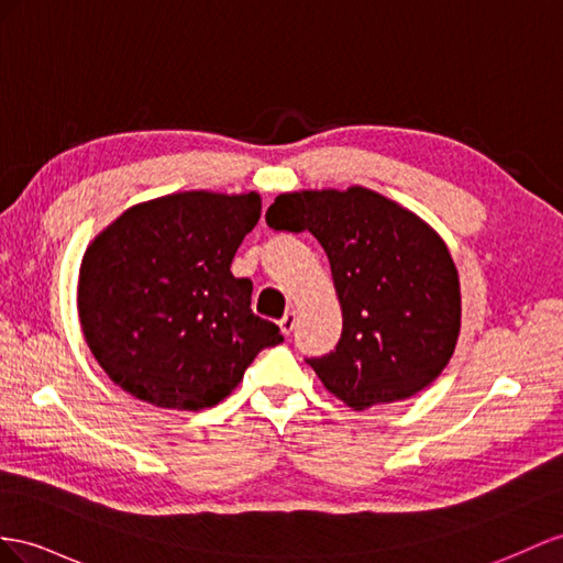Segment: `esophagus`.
<instances>
[{
	"label": "esophagus",
	"instance_id": "esophagus-1",
	"mask_svg": "<svg viewBox=\"0 0 563 563\" xmlns=\"http://www.w3.org/2000/svg\"><path fill=\"white\" fill-rule=\"evenodd\" d=\"M295 323H297V311L295 309H290V311H285V316L283 319L278 321V325H280V330L285 335H290L292 333V328H295Z\"/></svg>",
	"mask_w": 563,
	"mask_h": 563
}]
</instances>
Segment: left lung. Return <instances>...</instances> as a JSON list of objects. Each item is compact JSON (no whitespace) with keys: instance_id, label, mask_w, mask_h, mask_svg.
Wrapping results in <instances>:
<instances>
[{"instance_id":"obj_1","label":"left lung","mask_w":563,"mask_h":563,"mask_svg":"<svg viewBox=\"0 0 563 563\" xmlns=\"http://www.w3.org/2000/svg\"><path fill=\"white\" fill-rule=\"evenodd\" d=\"M273 230L321 242L342 309L338 347L307 364L354 411L421 393L454 354L461 287L444 240L421 216L368 187L278 195Z\"/></svg>"}]
</instances>
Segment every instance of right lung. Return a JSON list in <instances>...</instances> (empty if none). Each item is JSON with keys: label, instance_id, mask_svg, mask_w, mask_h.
<instances>
[{"label": "right lung", "instance_id": "obj_1", "mask_svg": "<svg viewBox=\"0 0 563 563\" xmlns=\"http://www.w3.org/2000/svg\"><path fill=\"white\" fill-rule=\"evenodd\" d=\"M262 216L258 192H173L125 209L82 254L78 316L125 393L178 411L216 407L280 328L252 311L230 264Z\"/></svg>", "mask_w": 563, "mask_h": 563}]
</instances>
